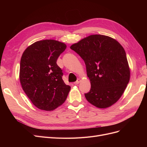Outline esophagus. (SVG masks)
Here are the masks:
<instances>
[{
  "label": "esophagus",
  "mask_w": 147,
  "mask_h": 147,
  "mask_svg": "<svg viewBox=\"0 0 147 147\" xmlns=\"http://www.w3.org/2000/svg\"><path fill=\"white\" fill-rule=\"evenodd\" d=\"M80 81H81V80H80V79H78V80H77L76 82H74V84H78L80 82Z\"/></svg>",
  "instance_id": "34e87169"
}]
</instances>
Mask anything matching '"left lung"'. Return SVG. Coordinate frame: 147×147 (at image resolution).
I'll list each match as a JSON object with an SVG mask.
<instances>
[{"mask_svg": "<svg viewBox=\"0 0 147 147\" xmlns=\"http://www.w3.org/2000/svg\"><path fill=\"white\" fill-rule=\"evenodd\" d=\"M84 60L91 88L84 94L93 105L105 109L116 102L130 80L126 52L114 38L94 34L70 46Z\"/></svg>", "mask_w": 147, "mask_h": 147, "instance_id": "left-lung-1", "label": "left lung"}]
</instances>
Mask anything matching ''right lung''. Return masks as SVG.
I'll return each mask as SVG.
<instances>
[{
	"instance_id": "1",
	"label": "right lung",
	"mask_w": 147,
	"mask_h": 147,
	"mask_svg": "<svg viewBox=\"0 0 147 147\" xmlns=\"http://www.w3.org/2000/svg\"><path fill=\"white\" fill-rule=\"evenodd\" d=\"M67 48L55 40L36 42L23 52L20 80L23 90L32 102L45 111H52L63 104L71 87L64 82L62 69L57 61Z\"/></svg>"
}]
</instances>
